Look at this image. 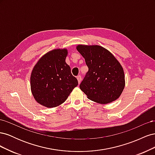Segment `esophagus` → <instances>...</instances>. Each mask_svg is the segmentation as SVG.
Returning <instances> with one entry per match:
<instances>
[{
	"label": "esophagus",
	"mask_w": 155,
	"mask_h": 155,
	"mask_svg": "<svg viewBox=\"0 0 155 155\" xmlns=\"http://www.w3.org/2000/svg\"><path fill=\"white\" fill-rule=\"evenodd\" d=\"M77 79H78V83H80V82H81V75H78V76H77Z\"/></svg>",
	"instance_id": "esophagus-1"
}]
</instances>
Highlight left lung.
Segmentation results:
<instances>
[{"label": "left lung", "instance_id": "1", "mask_svg": "<svg viewBox=\"0 0 155 155\" xmlns=\"http://www.w3.org/2000/svg\"><path fill=\"white\" fill-rule=\"evenodd\" d=\"M88 71L79 87L89 100L102 104L118 99L125 87L122 67L110 51L100 46L78 45Z\"/></svg>", "mask_w": 155, "mask_h": 155}]
</instances>
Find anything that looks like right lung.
Listing matches in <instances>:
<instances>
[{
  "label": "right lung",
  "instance_id": "1",
  "mask_svg": "<svg viewBox=\"0 0 155 155\" xmlns=\"http://www.w3.org/2000/svg\"><path fill=\"white\" fill-rule=\"evenodd\" d=\"M66 49H56L42 57L32 70L30 85L32 94L41 105L48 108L64 103L78 81L65 62Z\"/></svg>",
  "mask_w": 155,
  "mask_h": 155
}]
</instances>
